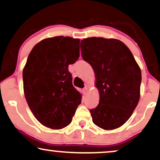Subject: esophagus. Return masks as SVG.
I'll return each mask as SVG.
<instances>
[{"label":"esophagus","mask_w":160,"mask_h":160,"mask_svg":"<svg viewBox=\"0 0 160 160\" xmlns=\"http://www.w3.org/2000/svg\"><path fill=\"white\" fill-rule=\"evenodd\" d=\"M82 92H83L84 94H86L87 92H88V88L87 87H85L84 88H82Z\"/></svg>","instance_id":"1"}]
</instances>
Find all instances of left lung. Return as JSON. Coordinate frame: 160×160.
Wrapping results in <instances>:
<instances>
[{
	"mask_svg": "<svg viewBox=\"0 0 160 160\" xmlns=\"http://www.w3.org/2000/svg\"><path fill=\"white\" fill-rule=\"evenodd\" d=\"M82 58L93 68L100 102L92 121L104 130L122 126L140 98L142 74L130 49L120 40L88 38L80 43Z\"/></svg>",
	"mask_w": 160,
	"mask_h": 160,
	"instance_id": "obj_1",
	"label": "left lung"
}]
</instances>
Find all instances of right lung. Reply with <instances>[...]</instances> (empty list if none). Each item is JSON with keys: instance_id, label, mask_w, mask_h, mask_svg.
I'll return each instance as SVG.
<instances>
[{"instance_id": "obj_1", "label": "right lung", "mask_w": 160, "mask_h": 160, "mask_svg": "<svg viewBox=\"0 0 160 160\" xmlns=\"http://www.w3.org/2000/svg\"><path fill=\"white\" fill-rule=\"evenodd\" d=\"M80 57V40L49 38L34 46L23 71L24 95L35 118L44 126L69 125L82 95L72 85L68 65Z\"/></svg>"}]
</instances>
